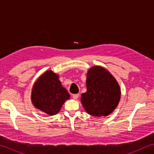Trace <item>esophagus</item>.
Returning a JSON list of instances; mask_svg holds the SVG:
<instances>
[{
	"label": "esophagus",
	"mask_w": 154,
	"mask_h": 154,
	"mask_svg": "<svg viewBox=\"0 0 154 154\" xmlns=\"http://www.w3.org/2000/svg\"><path fill=\"white\" fill-rule=\"evenodd\" d=\"M79 94H72V98L75 99V100H76V99H77L78 98H79Z\"/></svg>",
	"instance_id": "1"
}]
</instances>
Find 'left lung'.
I'll return each mask as SVG.
<instances>
[{
	"label": "left lung",
	"instance_id": "8db88e82",
	"mask_svg": "<svg viewBox=\"0 0 154 154\" xmlns=\"http://www.w3.org/2000/svg\"><path fill=\"white\" fill-rule=\"evenodd\" d=\"M87 92L81 102L88 114L94 117L107 116L118 106L121 90L118 82L107 70L98 66L90 68L86 78Z\"/></svg>",
	"mask_w": 154,
	"mask_h": 154
}]
</instances>
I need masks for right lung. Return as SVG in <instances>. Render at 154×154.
<instances>
[{"instance_id": "obj_1", "label": "right lung", "mask_w": 154, "mask_h": 154, "mask_svg": "<svg viewBox=\"0 0 154 154\" xmlns=\"http://www.w3.org/2000/svg\"><path fill=\"white\" fill-rule=\"evenodd\" d=\"M59 75L48 71L38 77L34 84L31 94L33 105L50 116L60 111L70 94L58 79Z\"/></svg>"}]
</instances>
